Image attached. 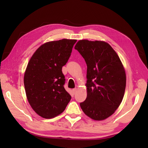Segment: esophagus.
<instances>
[{
    "mask_svg": "<svg viewBox=\"0 0 148 148\" xmlns=\"http://www.w3.org/2000/svg\"><path fill=\"white\" fill-rule=\"evenodd\" d=\"M77 89L76 88L72 89V92H73V93H76L77 92Z\"/></svg>",
    "mask_w": 148,
    "mask_h": 148,
    "instance_id": "1",
    "label": "esophagus"
}]
</instances>
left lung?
<instances>
[{
  "mask_svg": "<svg viewBox=\"0 0 148 148\" xmlns=\"http://www.w3.org/2000/svg\"><path fill=\"white\" fill-rule=\"evenodd\" d=\"M74 48L87 65V97L81 108L92 119L103 120L114 114L123 98L127 81L123 65L105 41L79 40Z\"/></svg>",
  "mask_w": 148,
  "mask_h": 148,
  "instance_id": "left-lung-1",
  "label": "left lung"
}]
</instances>
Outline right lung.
<instances>
[{"label":"right lung","instance_id":"add662e5","mask_svg":"<svg viewBox=\"0 0 148 148\" xmlns=\"http://www.w3.org/2000/svg\"><path fill=\"white\" fill-rule=\"evenodd\" d=\"M76 41L63 39L47 42L37 49L28 63L23 79L26 96L34 111L43 118L60 114L71 99L64 87L62 69Z\"/></svg>","mask_w":148,"mask_h":148}]
</instances>
